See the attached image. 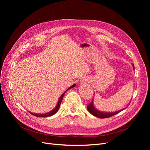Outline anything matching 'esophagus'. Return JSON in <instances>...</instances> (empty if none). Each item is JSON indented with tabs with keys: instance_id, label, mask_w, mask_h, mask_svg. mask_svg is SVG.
I'll return each instance as SVG.
<instances>
[{
	"instance_id": "esophagus-1",
	"label": "esophagus",
	"mask_w": 150,
	"mask_h": 150,
	"mask_svg": "<svg viewBox=\"0 0 150 150\" xmlns=\"http://www.w3.org/2000/svg\"><path fill=\"white\" fill-rule=\"evenodd\" d=\"M88 81L86 80V79H84V80H82L81 81V84H86V83H88Z\"/></svg>"
}]
</instances>
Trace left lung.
<instances>
[{
  "mask_svg": "<svg viewBox=\"0 0 150 150\" xmlns=\"http://www.w3.org/2000/svg\"><path fill=\"white\" fill-rule=\"evenodd\" d=\"M134 70V65H132ZM125 108L120 110V111H118L116 112H100L99 111H98L97 109H96L95 108V107L93 106V100L91 101V103L90 104H89L87 106V109L88 110V111L93 115L96 116L98 118H100V119H104V118H109L111 117L118 113H119L120 112H121L122 111H123V109H125Z\"/></svg>",
  "mask_w": 150,
  "mask_h": 150,
  "instance_id": "1",
  "label": "left lung"
}]
</instances>
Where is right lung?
<instances>
[{
	"label": "right lung",
	"instance_id": "obj_1",
	"mask_svg": "<svg viewBox=\"0 0 150 150\" xmlns=\"http://www.w3.org/2000/svg\"><path fill=\"white\" fill-rule=\"evenodd\" d=\"M75 84H73L72 86H70V88H69L64 93H63L62 95H61V96L59 97V100H58V104H57V106L54 108V109H53V110H52V111H51L50 112H47V113H45V114H35V113H33V112H30L31 114H32V115H35V116H36V117H50V116H52V115H54V114H56L57 112H58V109H59V107H60V105H61V101H62V98H63V97H64V94H65V93L66 92V91H67L69 89H71V88H74V87H75Z\"/></svg>",
	"mask_w": 150,
	"mask_h": 150
}]
</instances>
